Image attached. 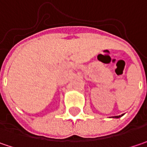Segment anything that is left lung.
<instances>
[{
  "mask_svg": "<svg viewBox=\"0 0 147 147\" xmlns=\"http://www.w3.org/2000/svg\"><path fill=\"white\" fill-rule=\"evenodd\" d=\"M123 115H120V116H116V117H113V118H120L121 117H122Z\"/></svg>",
  "mask_w": 147,
  "mask_h": 147,
  "instance_id": "1",
  "label": "left lung"
}]
</instances>
